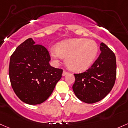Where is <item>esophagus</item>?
<instances>
[{
  "mask_svg": "<svg viewBox=\"0 0 128 128\" xmlns=\"http://www.w3.org/2000/svg\"><path fill=\"white\" fill-rule=\"evenodd\" d=\"M68 74V72L64 70V71H63V72H62V76H65V75H66L67 74Z\"/></svg>",
  "mask_w": 128,
  "mask_h": 128,
  "instance_id": "1",
  "label": "esophagus"
}]
</instances>
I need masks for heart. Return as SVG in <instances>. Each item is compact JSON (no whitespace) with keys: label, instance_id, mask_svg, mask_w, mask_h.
I'll list each match as a JSON object with an SVG mask.
<instances>
[{"label":"heart","instance_id":"b5f03b06","mask_svg":"<svg viewBox=\"0 0 128 128\" xmlns=\"http://www.w3.org/2000/svg\"><path fill=\"white\" fill-rule=\"evenodd\" d=\"M98 53V45L92 40L75 38L62 40L50 51L54 62L58 63L63 58L70 70L82 72L90 68Z\"/></svg>","mask_w":128,"mask_h":128}]
</instances>
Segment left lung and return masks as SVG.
Returning <instances> with one entry per match:
<instances>
[{"label":"left lung","mask_w":128,"mask_h":128,"mask_svg":"<svg viewBox=\"0 0 128 128\" xmlns=\"http://www.w3.org/2000/svg\"><path fill=\"white\" fill-rule=\"evenodd\" d=\"M99 58L88 70L74 74L72 89L80 100L93 104L103 99L114 86L116 75V57L106 44L101 43Z\"/></svg>","instance_id":"left-lung-1"}]
</instances>
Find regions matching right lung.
I'll return each mask as SVG.
<instances>
[{"mask_svg": "<svg viewBox=\"0 0 128 128\" xmlns=\"http://www.w3.org/2000/svg\"><path fill=\"white\" fill-rule=\"evenodd\" d=\"M48 52L36 45L33 38L25 40L12 54L9 76L12 88L23 102L37 105L44 102L61 78L62 70L50 65Z\"/></svg>", "mask_w": 128, "mask_h": 128, "instance_id": "1", "label": "right lung"}]
</instances>
